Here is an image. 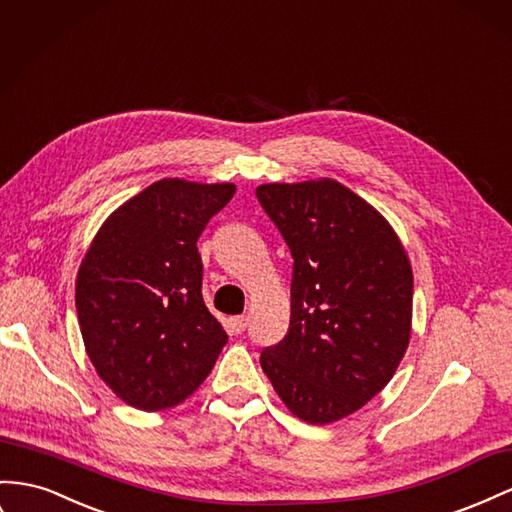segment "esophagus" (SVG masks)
<instances>
[{"mask_svg":"<svg viewBox=\"0 0 512 512\" xmlns=\"http://www.w3.org/2000/svg\"><path fill=\"white\" fill-rule=\"evenodd\" d=\"M230 327L234 334H241L247 327V316H234V319H230Z\"/></svg>","mask_w":512,"mask_h":512,"instance_id":"1","label":"esophagus"}]
</instances>
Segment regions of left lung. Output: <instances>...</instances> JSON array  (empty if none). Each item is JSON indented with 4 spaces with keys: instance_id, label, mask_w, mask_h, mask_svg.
Segmentation results:
<instances>
[{
    "instance_id": "1",
    "label": "left lung",
    "mask_w": 512,
    "mask_h": 512,
    "mask_svg": "<svg viewBox=\"0 0 512 512\" xmlns=\"http://www.w3.org/2000/svg\"><path fill=\"white\" fill-rule=\"evenodd\" d=\"M256 196L295 260L288 334L260 366L303 422L342 420L390 383L407 351V252L388 219L331 178L260 185Z\"/></svg>"
}]
</instances>
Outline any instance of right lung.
<instances>
[{
    "instance_id": "add662e5",
    "label": "right lung",
    "mask_w": 512,
    "mask_h": 512,
    "mask_svg": "<svg viewBox=\"0 0 512 512\" xmlns=\"http://www.w3.org/2000/svg\"><path fill=\"white\" fill-rule=\"evenodd\" d=\"M234 191L163 178L118 206L81 260L75 306L86 353L135 409L181 405L228 342L204 306L198 239Z\"/></svg>"
}]
</instances>
